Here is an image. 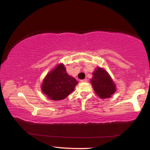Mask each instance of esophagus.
I'll return each mask as SVG.
<instances>
[{"label": "esophagus", "instance_id": "34e87169", "mask_svg": "<svg viewBox=\"0 0 150 150\" xmlns=\"http://www.w3.org/2000/svg\"><path fill=\"white\" fill-rule=\"evenodd\" d=\"M82 83H86V82H87V79H83V80H81V81Z\"/></svg>", "mask_w": 150, "mask_h": 150}]
</instances>
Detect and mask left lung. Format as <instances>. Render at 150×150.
Returning a JSON list of instances; mask_svg holds the SVG:
<instances>
[{"label":"left lung","instance_id":"1","mask_svg":"<svg viewBox=\"0 0 150 150\" xmlns=\"http://www.w3.org/2000/svg\"><path fill=\"white\" fill-rule=\"evenodd\" d=\"M93 74L91 83L97 95L101 98H110L116 91L115 85L110 75L101 67H98Z\"/></svg>","mask_w":150,"mask_h":150}]
</instances>
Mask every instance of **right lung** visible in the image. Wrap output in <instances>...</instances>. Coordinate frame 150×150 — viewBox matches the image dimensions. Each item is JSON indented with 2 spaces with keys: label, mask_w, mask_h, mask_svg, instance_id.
I'll list each match as a JSON object with an SVG mask.
<instances>
[{
  "label": "right lung",
  "mask_w": 150,
  "mask_h": 150,
  "mask_svg": "<svg viewBox=\"0 0 150 150\" xmlns=\"http://www.w3.org/2000/svg\"><path fill=\"white\" fill-rule=\"evenodd\" d=\"M77 83L75 79L67 74L64 65L60 64L46 75L42 90L50 99L61 100L74 91Z\"/></svg>",
  "instance_id": "right-lung-1"
}]
</instances>
